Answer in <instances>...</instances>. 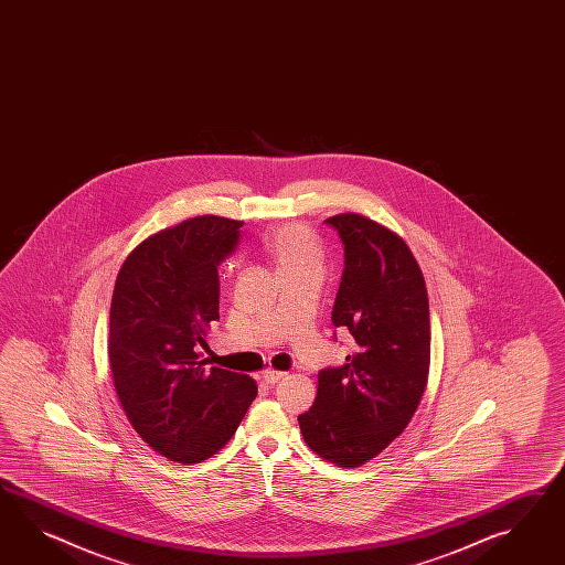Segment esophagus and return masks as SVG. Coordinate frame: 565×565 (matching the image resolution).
Instances as JSON below:
<instances>
[{"label": "esophagus", "instance_id": "1", "mask_svg": "<svg viewBox=\"0 0 565 565\" xmlns=\"http://www.w3.org/2000/svg\"><path fill=\"white\" fill-rule=\"evenodd\" d=\"M288 373L286 372H276V370H267V372H263V382L265 384L274 385L279 382V380H284Z\"/></svg>", "mask_w": 565, "mask_h": 565}]
</instances>
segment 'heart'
Segmentation results:
<instances>
[{
    "mask_svg": "<svg viewBox=\"0 0 565 565\" xmlns=\"http://www.w3.org/2000/svg\"><path fill=\"white\" fill-rule=\"evenodd\" d=\"M263 247L276 263L277 276L300 271H322V248L317 236L302 224H286L267 234Z\"/></svg>",
    "mask_w": 565,
    "mask_h": 565,
    "instance_id": "obj_1",
    "label": "heart"
}]
</instances>
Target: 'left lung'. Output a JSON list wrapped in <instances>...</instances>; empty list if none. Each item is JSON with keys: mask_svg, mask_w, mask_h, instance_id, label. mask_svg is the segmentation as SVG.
<instances>
[{"mask_svg": "<svg viewBox=\"0 0 565 565\" xmlns=\"http://www.w3.org/2000/svg\"><path fill=\"white\" fill-rule=\"evenodd\" d=\"M344 247L332 324L355 339L341 367L318 373L317 399L298 416L306 445L359 468L408 427L425 394L430 320L425 277L398 234L361 214L327 218Z\"/></svg>", "mask_w": 565, "mask_h": 565, "instance_id": "obj_1", "label": "left lung"}]
</instances>
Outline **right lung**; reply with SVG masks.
I'll return each mask as SVG.
<instances>
[{"instance_id":"add662e5","label":"right lung","mask_w":565,"mask_h":565,"mask_svg":"<svg viewBox=\"0 0 565 565\" xmlns=\"http://www.w3.org/2000/svg\"><path fill=\"white\" fill-rule=\"evenodd\" d=\"M243 222L195 216L145 238L120 267L110 306L114 387L130 425L157 454L200 463L218 454L257 396L245 373L200 355L218 320V265Z\"/></svg>"}]
</instances>
